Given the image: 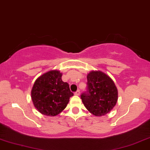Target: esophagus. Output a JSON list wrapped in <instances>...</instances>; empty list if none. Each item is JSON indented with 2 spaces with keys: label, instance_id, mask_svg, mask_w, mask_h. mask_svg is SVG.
<instances>
[{
  "label": "esophagus",
  "instance_id": "obj_1",
  "mask_svg": "<svg viewBox=\"0 0 150 150\" xmlns=\"http://www.w3.org/2000/svg\"><path fill=\"white\" fill-rule=\"evenodd\" d=\"M79 95H80V91H79V90H78V91H77L75 93V95L79 96Z\"/></svg>",
  "mask_w": 150,
  "mask_h": 150
}]
</instances>
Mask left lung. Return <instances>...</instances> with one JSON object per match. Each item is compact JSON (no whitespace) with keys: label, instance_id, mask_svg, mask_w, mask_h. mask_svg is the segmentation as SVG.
<instances>
[{"label":"left lung","instance_id":"8db88e82","mask_svg":"<svg viewBox=\"0 0 150 150\" xmlns=\"http://www.w3.org/2000/svg\"><path fill=\"white\" fill-rule=\"evenodd\" d=\"M87 91L81 94L84 106L97 117L105 115L115 106L118 91L112 79L101 71H92L87 75Z\"/></svg>","mask_w":150,"mask_h":150}]
</instances>
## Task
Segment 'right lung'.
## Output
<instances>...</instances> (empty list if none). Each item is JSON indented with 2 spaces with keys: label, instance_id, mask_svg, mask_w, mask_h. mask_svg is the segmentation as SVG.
I'll list each match as a JSON object with an SVG mask.
<instances>
[{
  "label": "right lung",
  "instance_id": "right-lung-1",
  "mask_svg": "<svg viewBox=\"0 0 150 150\" xmlns=\"http://www.w3.org/2000/svg\"><path fill=\"white\" fill-rule=\"evenodd\" d=\"M62 73L52 70L35 80L31 90V99L37 110L44 115L54 117L67 107L73 95L69 83L62 80Z\"/></svg>",
  "mask_w": 150,
  "mask_h": 150
}]
</instances>
